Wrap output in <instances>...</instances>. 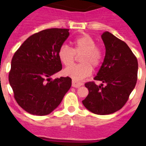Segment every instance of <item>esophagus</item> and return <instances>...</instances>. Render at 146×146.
<instances>
[{"label": "esophagus", "instance_id": "1", "mask_svg": "<svg viewBox=\"0 0 146 146\" xmlns=\"http://www.w3.org/2000/svg\"><path fill=\"white\" fill-rule=\"evenodd\" d=\"M82 86V82H77L75 80H72V87L74 88H79L80 86Z\"/></svg>", "mask_w": 146, "mask_h": 146}]
</instances>
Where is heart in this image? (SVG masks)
Segmentation results:
<instances>
[{
  "label": "heart",
  "mask_w": 146,
  "mask_h": 146,
  "mask_svg": "<svg viewBox=\"0 0 146 146\" xmlns=\"http://www.w3.org/2000/svg\"><path fill=\"white\" fill-rule=\"evenodd\" d=\"M73 48L64 44L58 50V57L66 66L74 64L77 55H80V64L72 66L64 70L65 75L75 81H80L91 75L92 66L96 68L101 64L103 58L102 49L96 45V41L89 34H83L73 41Z\"/></svg>",
  "instance_id": "1"
}]
</instances>
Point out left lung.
Segmentation results:
<instances>
[{"mask_svg": "<svg viewBox=\"0 0 146 146\" xmlns=\"http://www.w3.org/2000/svg\"><path fill=\"white\" fill-rule=\"evenodd\" d=\"M102 38L105 57L94 80L106 86L86 82L89 93L82 104L93 113L108 115L119 110L128 101L137 80L138 63L128 45L111 33L104 32Z\"/></svg>", "mask_w": 146, "mask_h": 146, "instance_id": "1", "label": "left lung"}]
</instances>
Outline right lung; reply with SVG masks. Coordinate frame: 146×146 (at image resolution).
<instances>
[{
  "instance_id": "obj_1",
  "label": "right lung",
  "mask_w": 146,
  "mask_h": 146,
  "mask_svg": "<svg viewBox=\"0 0 146 146\" xmlns=\"http://www.w3.org/2000/svg\"><path fill=\"white\" fill-rule=\"evenodd\" d=\"M69 31L50 28L34 33L13 56L9 84L17 104L31 114L52 113L71 88L70 77H50L62 69L58 50L69 37Z\"/></svg>"
}]
</instances>
